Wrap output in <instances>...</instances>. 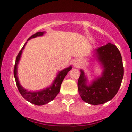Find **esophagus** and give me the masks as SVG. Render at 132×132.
<instances>
[{"label":"esophagus","instance_id":"obj_1","mask_svg":"<svg viewBox=\"0 0 132 132\" xmlns=\"http://www.w3.org/2000/svg\"><path fill=\"white\" fill-rule=\"evenodd\" d=\"M80 64V62L79 59H75V60L73 61V65H74V67H79Z\"/></svg>","mask_w":132,"mask_h":132}]
</instances>
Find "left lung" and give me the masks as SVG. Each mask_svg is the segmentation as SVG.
<instances>
[{
    "mask_svg": "<svg viewBox=\"0 0 132 132\" xmlns=\"http://www.w3.org/2000/svg\"><path fill=\"white\" fill-rule=\"evenodd\" d=\"M96 57L103 68L102 76L87 85L82 70L78 80V90L87 103L98 105L110 101L120 87L123 77V66L120 52L116 45L108 43L96 50Z\"/></svg>",
    "mask_w": 132,
    "mask_h": 132,
    "instance_id": "obj_1",
    "label": "left lung"
}]
</instances>
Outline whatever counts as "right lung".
Masks as SVG:
<instances>
[{
  "label": "right lung",
  "mask_w": 132,
  "mask_h": 132,
  "mask_svg": "<svg viewBox=\"0 0 132 132\" xmlns=\"http://www.w3.org/2000/svg\"><path fill=\"white\" fill-rule=\"evenodd\" d=\"M44 33H45L44 31H39V32H37V33L32 35L31 37H30L28 40L31 39V38H36L38 36H43L44 34ZM26 44V43L24 44V45L23 46L22 50L18 53V55L16 57V62H15L14 69V75L16 85H17L18 89L19 90L20 93L21 94V95L26 101L34 104H36V105H44V104H47L48 102H50V101H53V99L56 97V96L57 95L58 93H59V90H60L61 85L62 83L64 78L66 76V75L67 74V73L71 69L72 67L70 66V67L63 69V71H59L51 87L45 88V89L42 90H40V91H28V90L24 89L21 86L19 82V80H18V77H17V65H18V62H19L21 55H22V50H24Z\"/></svg>",
  "instance_id": "right-lung-1"
}]
</instances>
